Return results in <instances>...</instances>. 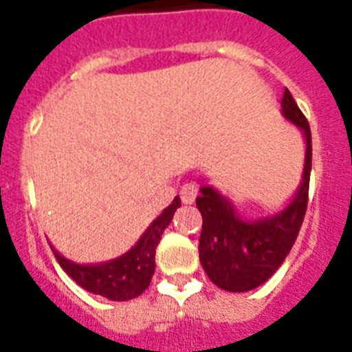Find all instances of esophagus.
Masks as SVG:
<instances>
[{"mask_svg": "<svg viewBox=\"0 0 352 352\" xmlns=\"http://www.w3.org/2000/svg\"><path fill=\"white\" fill-rule=\"evenodd\" d=\"M199 194V188L195 183H185V185L179 188V199H182L183 204H192L195 201Z\"/></svg>", "mask_w": 352, "mask_h": 352, "instance_id": "34e87169", "label": "esophagus"}]
</instances>
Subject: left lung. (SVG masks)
<instances>
[{
    "instance_id": "left-lung-1",
    "label": "left lung",
    "mask_w": 352,
    "mask_h": 352,
    "mask_svg": "<svg viewBox=\"0 0 352 352\" xmlns=\"http://www.w3.org/2000/svg\"><path fill=\"white\" fill-rule=\"evenodd\" d=\"M282 113L307 138L303 183L294 201L282 213L259 222H245L211 186H203L195 199L203 214L199 261L210 280L223 291L245 292L268 280L291 252L303 223L312 169V135L309 121L287 88L282 96Z\"/></svg>"
}]
</instances>
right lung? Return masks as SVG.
Instances as JSON below:
<instances>
[{
    "label": "right lung",
    "mask_w": 352,
    "mask_h": 352,
    "mask_svg": "<svg viewBox=\"0 0 352 352\" xmlns=\"http://www.w3.org/2000/svg\"><path fill=\"white\" fill-rule=\"evenodd\" d=\"M179 197H174L170 206L164 210L160 217L146 229L138 245L125 256L95 266H80L61 257L54 252L56 261L60 263L72 280H76L86 291L104 296L113 301H126L139 296L148 289L151 276L155 273V252L162 238V232L173 220L174 211L179 208Z\"/></svg>",
    "instance_id": "1"
}]
</instances>
